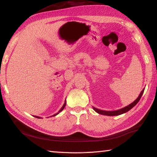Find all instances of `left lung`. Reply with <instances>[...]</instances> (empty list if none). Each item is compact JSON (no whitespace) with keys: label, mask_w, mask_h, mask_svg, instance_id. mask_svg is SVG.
Listing matches in <instances>:
<instances>
[{"label":"left lung","mask_w":157,"mask_h":157,"mask_svg":"<svg viewBox=\"0 0 157 157\" xmlns=\"http://www.w3.org/2000/svg\"><path fill=\"white\" fill-rule=\"evenodd\" d=\"M144 90L145 89H143L142 90V91L140 92V94H139V97H138L136 100H135L134 102L131 104L126 106L124 108H122L121 109H118V110H116V111H104V110H101V109H98L95 108L94 107H93V109H94V110L96 111L97 113H100V114H102V115H105V116H118V115H121V114L127 112V111H129L130 109H132L134 107L135 105H136L138 102H139V100L140 99V98H141L142 95L143 94V92H144Z\"/></svg>","instance_id":"8db88e82"}]
</instances>
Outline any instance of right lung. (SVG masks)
Returning <instances> with one entry per match:
<instances>
[{"label": "right lung", "mask_w": 157, "mask_h": 157, "mask_svg": "<svg viewBox=\"0 0 157 157\" xmlns=\"http://www.w3.org/2000/svg\"><path fill=\"white\" fill-rule=\"evenodd\" d=\"M66 101L65 100V102H64V104H63V106H62V108H61L60 109V110L59 111H58V112L57 113H55L54 114V115H53V116H57V114H59L60 112H61V111H62L63 109H64V107H65V106H66ZM34 117H35V118H41V117H39V116H34Z\"/></svg>", "instance_id": "obj_1"}]
</instances>
